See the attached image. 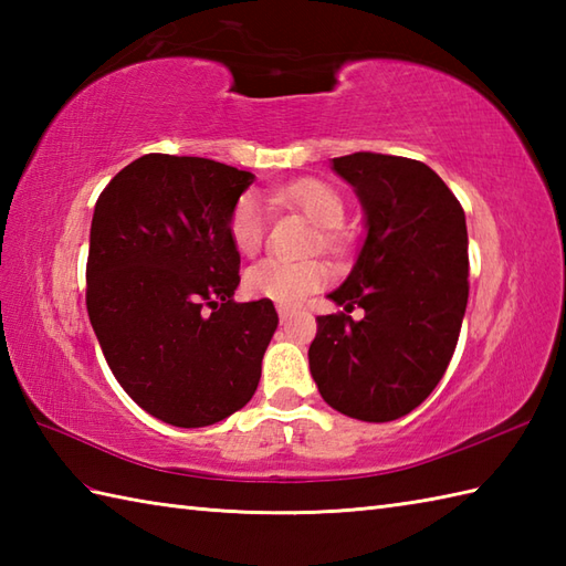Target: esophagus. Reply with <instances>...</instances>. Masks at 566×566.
I'll return each instance as SVG.
<instances>
[{
    "label": "esophagus",
    "mask_w": 566,
    "mask_h": 566,
    "mask_svg": "<svg viewBox=\"0 0 566 566\" xmlns=\"http://www.w3.org/2000/svg\"><path fill=\"white\" fill-rule=\"evenodd\" d=\"M276 314H280V318L282 321H286V318H290V316H294V308L292 306H276Z\"/></svg>",
    "instance_id": "34e87169"
}]
</instances>
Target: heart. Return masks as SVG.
<instances>
[{"label":"heart","mask_w":566,"mask_h":566,"mask_svg":"<svg viewBox=\"0 0 566 566\" xmlns=\"http://www.w3.org/2000/svg\"><path fill=\"white\" fill-rule=\"evenodd\" d=\"M276 201L292 203L302 213H306L311 221L323 228V243L331 245L335 235L333 228H338L345 219V203L338 191L331 185L318 182V179H298L292 185H282L272 191ZM228 233H231L233 245L250 255L255 252L264 233H268V209L260 197L243 195L231 211L228 219ZM328 282L326 264L316 260L292 262V260H276L264 258L255 264H250L243 274V286L250 296L255 298H270L274 304L294 306L304 302L308 294L318 292L321 286Z\"/></svg>","instance_id":"1"}]
</instances>
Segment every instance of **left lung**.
I'll return each mask as SVG.
<instances>
[{"label": "left lung", "mask_w": 566, "mask_h": 566, "mask_svg": "<svg viewBox=\"0 0 566 566\" xmlns=\"http://www.w3.org/2000/svg\"><path fill=\"white\" fill-rule=\"evenodd\" d=\"M365 209V243L338 306L318 316L308 367L323 401L357 420L387 423L438 387L460 338L467 296V223L460 201L426 163L353 153L333 158Z\"/></svg>", "instance_id": "1"}]
</instances>
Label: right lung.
Returning <instances> with one entry per match:
<instances>
[{
    "mask_svg": "<svg viewBox=\"0 0 566 566\" xmlns=\"http://www.w3.org/2000/svg\"><path fill=\"white\" fill-rule=\"evenodd\" d=\"M255 175L150 153L97 199L87 314L106 365L143 411L203 428L258 389L276 331L270 298L238 304L240 255L228 219Z\"/></svg>",
    "mask_w": 566,
    "mask_h": 566,
    "instance_id": "obj_1",
    "label": "right lung"
}]
</instances>
